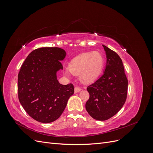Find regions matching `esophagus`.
Returning a JSON list of instances; mask_svg holds the SVG:
<instances>
[{"label":"esophagus","instance_id":"34e87169","mask_svg":"<svg viewBox=\"0 0 153 153\" xmlns=\"http://www.w3.org/2000/svg\"><path fill=\"white\" fill-rule=\"evenodd\" d=\"M74 91H75V93H77V92H80L81 91V89H80V88H79V87H75Z\"/></svg>","mask_w":153,"mask_h":153}]
</instances>
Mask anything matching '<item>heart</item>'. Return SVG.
Wrapping results in <instances>:
<instances>
[{
	"instance_id": "b5f03b06",
	"label": "heart",
	"mask_w": 153,
	"mask_h": 153,
	"mask_svg": "<svg viewBox=\"0 0 153 153\" xmlns=\"http://www.w3.org/2000/svg\"><path fill=\"white\" fill-rule=\"evenodd\" d=\"M104 63V56L100 52L84 53L72 60L66 69V74L78 75L82 82L90 84L98 78L103 70Z\"/></svg>"
}]
</instances>
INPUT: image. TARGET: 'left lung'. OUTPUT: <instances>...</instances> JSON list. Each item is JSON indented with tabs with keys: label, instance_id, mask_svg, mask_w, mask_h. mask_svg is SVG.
<instances>
[{
	"label": "left lung",
	"instance_id": "1",
	"mask_svg": "<svg viewBox=\"0 0 153 153\" xmlns=\"http://www.w3.org/2000/svg\"><path fill=\"white\" fill-rule=\"evenodd\" d=\"M106 64L103 75L87 88L89 99L85 108L91 116L105 121L121 109L127 98L128 79L121 59L118 54L103 45Z\"/></svg>",
	"mask_w": 153,
	"mask_h": 153
}]
</instances>
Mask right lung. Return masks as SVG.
<instances>
[{
	"mask_svg": "<svg viewBox=\"0 0 153 153\" xmlns=\"http://www.w3.org/2000/svg\"><path fill=\"white\" fill-rule=\"evenodd\" d=\"M66 53L58 47H43L30 52L18 75V99L25 112L36 121H55L65 109L74 93L72 84L62 85L57 72Z\"/></svg>",
	"mask_w": 153,
	"mask_h": 153,
	"instance_id": "1",
	"label": "right lung"
}]
</instances>
